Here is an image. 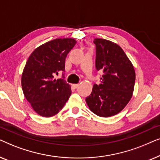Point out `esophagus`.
Segmentation results:
<instances>
[{"label": "esophagus", "instance_id": "1", "mask_svg": "<svg viewBox=\"0 0 160 160\" xmlns=\"http://www.w3.org/2000/svg\"><path fill=\"white\" fill-rule=\"evenodd\" d=\"M72 86H73L74 88H77V87L79 86V84H72Z\"/></svg>", "mask_w": 160, "mask_h": 160}]
</instances>
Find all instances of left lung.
Segmentation results:
<instances>
[{"mask_svg":"<svg viewBox=\"0 0 160 160\" xmlns=\"http://www.w3.org/2000/svg\"><path fill=\"white\" fill-rule=\"evenodd\" d=\"M95 67L102 72L101 82L95 84L90 95L86 98L89 108L96 115L112 117L127 106L134 90V67L117 43L95 38Z\"/></svg>","mask_w":160,"mask_h":160,"instance_id":"obj_1","label":"left lung"}]
</instances>
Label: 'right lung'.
Returning <instances> with one entry per match:
<instances>
[{
  "label": "right lung",
  "mask_w": 160,
  "mask_h": 160,
  "mask_svg": "<svg viewBox=\"0 0 160 160\" xmlns=\"http://www.w3.org/2000/svg\"><path fill=\"white\" fill-rule=\"evenodd\" d=\"M73 38H57L36 48L30 54L22 75L24 95L41 117H51L63 108L71 94V86L62 78L65 58L75 46Z\"/></svg>",
  "instance_id": "add662e5"
}]
</instances>
